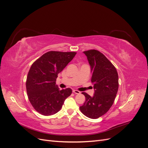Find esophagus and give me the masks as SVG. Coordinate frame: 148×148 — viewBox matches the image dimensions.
Masks as SVG:
<instances>
[{
  "mask_svg": "<svg viewBox=\"0 0 148 148\" xmlns=\"http://www.w3.org/2000/svg\"><path fill=\"white\" fill-rule=\"evenodd\" d=\"M73 92H74L75 94H77V95H79V94H80V92L78 90H73Z\"/></svg>",
  "mask_w": 148,
  "mask_h": 148,
  "instance_id": "esophagus-1",
  "label": "esophagus"
}]
</instances>
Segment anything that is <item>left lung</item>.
<instances>
[{
	"instance_id": "8db88e82",
	"label": "left lung",
	"mask_w": 148,
	"mask_h": 148,
	"mask_svg": "<svg viewBox=\"0 0 148 148\" xmlns=\"http://www.w3.org/2000/svg\"><path fill=\"white\" fill-rule=\"evenodd\" d=\"M83 53L91 66L95 94L91 97L82 92L86 101L79 109L86 117L96 119L104 115L112 106L119 89V76L114 65L99 51L92 49Z\"/></svg>"
}]
</instances>
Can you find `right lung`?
I'll return each instance as SVG.
<instances>
[{"mask_svg": "<svg viewBox=\"0 0 148 148\" xmlns=\"http://www.w3.org/2000/svg\"><path fill=\"white\" fill-rule=\"evenodd\" d=\"M77 52L49 51L31 65L26 78L28 99L34 109L43 115L56 114L71 95L70 88L60 89L56 85L57 75L73 59Z\"/></svg>", "mask_w": 148, "mask_h": 148, "instance_id": "obj_1", "label": "right lung"}]
</instances>
